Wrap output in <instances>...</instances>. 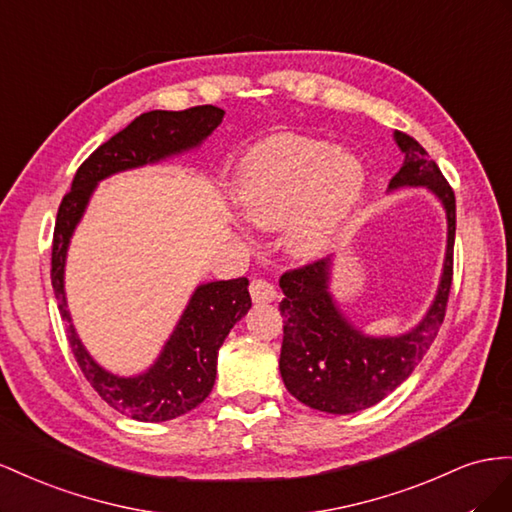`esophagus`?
Listing matches in <instances>:
<instances>
[{
    "instance_id": "esophagus-1",
    "label": "esophagus",
    "mask_w": 512,
    "mask_h": 512,
    "mask_svg": "<svg viewBox=\"0 0 512 512\" xmlns=\"http://www.w3.org/2000/svg\"><path fill=\"white\" fill-rule=\"evenodd\" d=\"M248 291H251L253 302H272L276 298V289L270 281L266 279H253L251 285H248Z\"/></svg>"
}]
</instances>
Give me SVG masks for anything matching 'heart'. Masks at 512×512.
<instances>
[{"label":"heart","mask_w":512,"mask_h":512,"mask_svg":"<svg viewBox=\"0 0 512 512\" xmlns=\"http://www.w3.org/2000/svg\"><path fill=\"white\" fill-rule=\"evenodd\" d=\"M362 188L364 171L354 156L334 154L324 141L276 137L246 158L238 203L259 229H279L291 215L289 251L313 257L352 216Z\"/></svg>","instance_id":"obj_1"}]
</instances>
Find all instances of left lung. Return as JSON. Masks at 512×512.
Wrapping results in <instances>:
<instances>
[{"instance_id":"left-lung-1","label":"left lung","mask_w":512,"mask_h":512,"mask_svg":"<svg viewBox=\"0 0 512 512\" xmlns=\"http://www.w3.org/2000/svg\"><path fill=\"white\" fill-rule=\"evenodd\" d=\"M394 139L405 152V160L390 180V188L427 186L446 208L448 246L442 283L429 313L412 332L371 339L349 324L328 294L330 257L281 276L285 296L279 304L283 315L281 377L298 401L319 412L354 414L388 397L418 367L446 315L457 225L455 193L414 137L397 130Z\"/></svg>"}]
</instances>
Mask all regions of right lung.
Instances as JSON below:
<instances>
[{
	"instance_id": "right-lung-1",
	"label": "right lung",
	"mask_w": 512,
	"mask_h": 512,
	"mask_svg": "<svg viewBox=\"0 0 512 512\" xmlns=\"http://www.w3.org/2000/svg\"><path fill=\"white\" fill-rule=\"evenodd\" d=\"M225 111L201 105L184 111H150L130 122L87 156L64 195L53 231L51 283L72 354L87 382L113 410L141 422H163L195 410L216 379V356L229 330L251 309L248 281L231 279L197 287L154 367L137 377L111 375L85 352L70 324L64 296V264L72 231L81 221L94 186L111 173L156 163L191 150L223 122Z\"/></svg>"
}]
</instances>
